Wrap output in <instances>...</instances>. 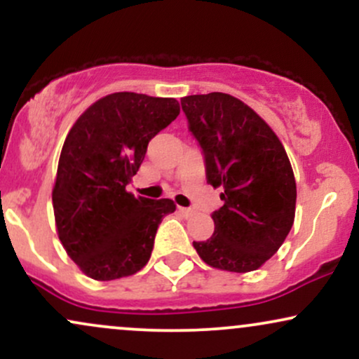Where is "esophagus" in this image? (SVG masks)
I'll use <instances>...</instances> for the list:
<instances>
[{"instance_id":"obj_1","label":"esophagus","mask_w":359,"mask_h":359,"mask_svg":"<svg viewBox=\"0 0 359 359\" xmlns=\"http://www.w3.org/2000/svg\"><path fill=\"white\" fill-rule=\"evenodd\" d=\"M179 212H180V214H182V216H184V217H191V216H192V214H194V211H192V209H191V208H179Z\"/></svg>"}]
</instances>
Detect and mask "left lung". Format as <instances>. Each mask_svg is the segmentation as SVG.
<instances>
[{
    "instance_id": "left-lung-1",
    "label": "left lung",
    "mask_w": 359,
    "mask_h": 359,
    "mask_svg": "<svg viewBox=\"0 0 359 359\" xmlns=\"http://www.w3.org/2000/svg\"><path fill=\"white\" fill-rule=\"evenodd\" d=\"M189 130L199 142L205 177L221 187L214 234L194 241L204 263L246 273L277 253L295 217L297 185L285 148L248 104L224 93L180 100Z\"/></svg>"
}]
</instances>
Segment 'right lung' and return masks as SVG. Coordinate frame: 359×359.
Wrapping results in <instances>:
<instances>
[{"mask_svg": "<svg viewBox=\"0 0 359 359\" xmlns=\"http://www.w3.org/2000/svg\"><path fill=\"white\" fill-rule=\"evenodd\" d=\"M174 97L113 93L90 104L62 147L52 191L59 240L88 277L116 280L150 259L156 228L174 201L126 191L148 142L179 116Z\"/></svg>", "mask_w": 359, "mask_h": 359, "instance_id": "right-lung-1", "label": "right lung"}]
</instances>
